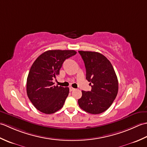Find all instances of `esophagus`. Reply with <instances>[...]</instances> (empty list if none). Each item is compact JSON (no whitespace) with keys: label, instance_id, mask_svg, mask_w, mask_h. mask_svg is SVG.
I'll return each instance as SVG.
<instances>
[{"label":"esophagus","instance_id":"34e87169","mask_svg":"<svg viewBox=\"0 0 147 147\" xmlns=\"http://www.w3.org/2000/svg\"><path fill=\"white\" fill-rule=\"evenodd\" d=\"M75 90V89H74V88H73V87H70V88H69V90H70L71 92L73 91V90Z\"/></svg>","mask_w":147,"mask_h":147}]
</instances>
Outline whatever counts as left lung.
<instances>
[{
    "mask_svg": "<svg viewBox=\"0 0 147 147\" xmlns=\"http://www.w3.org/2000/svg\"><path fill=\"white\" fill-rule=\"evenodd\" d=\"M86 68V79L91 91H82L78 102L83 110L98 114L109 108L118 92V80L111 62L100 53L78 51Z\"/></svg>",
    "mask_w": 147,
    "mask_h": 147,
    "instance_id": "1",
    "label": "left lung"
}]
</instances>
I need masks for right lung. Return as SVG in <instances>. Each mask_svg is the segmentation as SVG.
<instances>
[{"mask_svg":"<svg viewBox=\"0 0 147 147\" xmlns=\"http://www.w3.org/2000/svg\"><path fill=\"white\" fill-rule=\"evenodd\" d=\"M76 54L73 50L47 51L33 62L27 78L26 92L30 101L39 111L51 114L63 107L69 89L55 86L52 81L59 74L65 59Z\"/></svg>","mask_w":147,"mask_h":147,"instance_id":"add662e5","label":"right lung"}]
</instances>
